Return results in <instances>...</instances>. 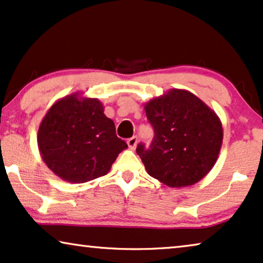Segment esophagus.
Here are the masks:
<instances>
[{
	"instance_id": "34e87169",
	"label": "esophagus",
	"mask_w": 263,
	"mask_h": 263,
	"mask_svg": "<svg viewBox=\"0 0 263 263\" xmlns=\"http://www.w3.org/2000/svg\"><path fill=\"white\" fill-rule=\"evenodd\" d=\"M127 143H128V147L130 148V149H134V148L136 147V144H138V138H136V136H133V138L128 139Z\"/></svg>"
}]
</instances>
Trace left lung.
<instances>
[{"mask_svg":"<svg viewBox=\"0 0 263 263\" xmlns=\"http://www.w3.org/2000/svg\"><path fill=\"white\" fill-rule=\"evenodd\" d=\"M154 138L139 144L147 173L170 187L195 185L212 170L223 142L219 117L187 90L171 89L144 104Z\"/></svg>","mask_w":263,"mask_h":263,"instance_id":"obj_1","label":"left lung"}]
</instances>
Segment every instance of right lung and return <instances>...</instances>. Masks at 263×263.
<instances>
[{
	"label": "right lung",
	"mask_w": 263,
	"mask_h": 263,
	"mask_svg": "<svg viewBox=\"0 0 263 263\" xmlns=\"http://www.w3.org/2000/svg\"><path fill=\"white\" fill-rule=\"evenodd\" d=\"M37 147L46 166L63 180L82 184L106 174L127 143L97 98L74 92L60 98L41 121Z\"/></svg>",
	"instance_id": "1"
}]
</instances>
